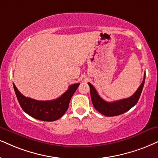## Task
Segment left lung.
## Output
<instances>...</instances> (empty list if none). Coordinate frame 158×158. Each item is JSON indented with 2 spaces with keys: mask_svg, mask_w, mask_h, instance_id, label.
Returning <instances> with one entry per match:
<instances>
[{
  "mask_svg": "<svg viewBox=\"0 0 158 158\" xmlns=\"http://www.w3.org/2000/svg\"><path fill=\"white\" fill-rule=\"evenodd\" d=\"M145 76L146 73H144L143 76V80L142 81L141 84L140 85L139 89L131 97L128 98L123 99L117 101H114L112 102H108L105 101L103 99L99 96L97 94V91L94 87L93 86L91 83H88L90 87V94L91 97V101H92L93 106L97 110H98L100 114L106 116H118V115L122 114L129 110L134 106H135L136 103L139 100V97L141 96V91L143 90V85L145 82Z\"/></svg>",
  "mask_w": 158,
  "mask_h": 158,
  "instance_id": "8db88e82",
  "label": "left lung"
}]
</instances>
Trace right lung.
Masks as SVG:
<instances>
[{
    "mask_svg": "<svg viewBox=\"0 0 158 158\" xmlns=\"http://www.w3.org/2000/svg\"><path fill=\"white\" fill-rule=\"evenodd\" d=\"M80 83L69 85V89L61 97L53 100L40 101L26 97L19 92L13 83L17 100L24 111L38 120L52 122L61 117L67 111L69 101Z\"/></svg>",
    "mask_w": 158,
    "mask_h": 158,
    "instance_id": "1",
    "label": "right lung"
}]
</instances>
